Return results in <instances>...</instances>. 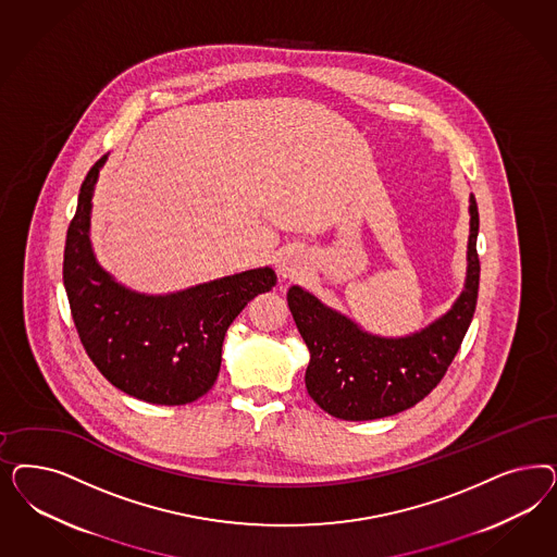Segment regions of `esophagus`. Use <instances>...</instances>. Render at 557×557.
<instances>
[{
    "label": "esophagus",
    "instance_id": "1",
    "mask_svg": "<svg viewBox=\"0 0 557 557\" xmlns=\"http://www.w3.org/2000/svg\"><path fill=\"white\" fill-rule=\"evenodd\" d=\"M307 262L304 251L290 250L285 251L278 260V272L283 278H299L306 272Z\"/></svg>",
    "mask_w": 557,
    "mask_h": 557
}]
</instances>
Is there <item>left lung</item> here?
<instances>
[{"label": "left lung", "mask_w": 557, "mask_h": 557, "mask_svg": "<svg viewBox=\"0 0 557 557\" xmlns=\"http://www.w3.org/2000/svg\"><path fill=\"white\" fill-rule=\"evenodd\" d=\"M478 232L480 213L471 195L466 287L445 315L410 336H375L306 288H288V309L311 355L307 394L323 412L341 420L385 418L412 408L441 383L478 306Z\"/></svg>", "instance_id": "obj_1"}]
</instances>
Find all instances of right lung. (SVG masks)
Here are the masks:
<instances>
[{"label":"right lung","instance_id":"right-lung-1","mask_svg":"<svg viewBox=\"0 0 557 557\" xmlns=\"http://www.w3.org/2000/svg\"><path fill=\"white\" fill-rule=\"evenodd\" d=\"M102 156L79 188L65 253L63 285L73 323L91 362L121 392L160 406H184L207 394L221 369L227 327L258 293L276 285L274 270H246L168 295L116 283L94 256L91 197Z\"/></svg>","mask_w":557,"mask_h":557}]
</instances>
